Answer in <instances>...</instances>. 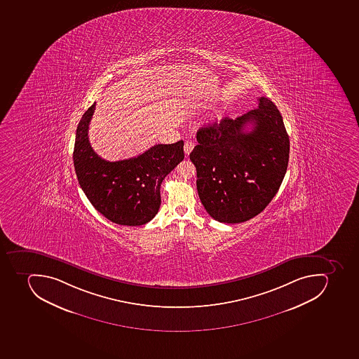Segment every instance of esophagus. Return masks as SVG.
<instances>
[{
	"mask_svg": "<svg viewBox=\"0 0 359 359\" xmlns=\"http://www.w3.org/2000/svg\"><path fill=\"white\" fill-rule=\"evenodd\" d=\"M194 147H195V143L191 141H187L186 143H184V153H186V155H189L190 153H191L192 149H194Z\"/></svg>",
	"mask_w": 359,
	"mask_h": 359,
	"instance_id": "esophagus-1",
	"label": "esophagus"
}]
</instances>
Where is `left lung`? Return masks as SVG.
Returning a JSON list of instances; mask_svg holds the SVG:
<instances>
[{"mask_svg":"<svg viewBox=\"0 0 359 359\" xmlns=\"http://www.w3.org/2000/svg\"><path fill=\"white\" fill-rule=\"evenodd\" d=\"M258 101V108L241 117L199 128L198 145L190 153L201 204L221 223H242L260 214L286 173L290 137L283 117L268 97Z\"/></svg>","mask_w":359,"mask_h":359,"instance_id":"left-lung-1","label":"left lung"}]
</instances>
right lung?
Wrapping results in <instances>:
<instances>
[{
    "label": "right lung",
    "mask_w": 359,
    "mask_h": 359,
    "mask_svg": "<svg viewBox=\"0 0 359 359\" xmlns=\"http://www.w3.org/2000/svg\"><path fill=\"white\" fill-rule=\"evenodd\" d=\"M95 104L84 112L75 136V173L97 212L112 223L140 226L158 214L163 179L184 160V141L158 144L136 158L110 161L92 149L88 130Z\"/></svg>",
    "instance_id": "1"
}]
</instances>
